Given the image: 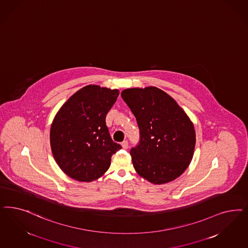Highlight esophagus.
Instances as JSON below:
<instances>
[{
  "label": "esophagus",
  "mask_w": 248,
  "mask_h": 248,
  "mask_svg": "<svg viewBox=\"0 0 248 248\" xmlns=\"http://www.w3.org/2000/svg\"><path fill=\"white\" fill-rule=\"evenodd\" d=\"M121 146H122V148L124 149V150H127L128 148V142L127 140H124L122 143H121Z\"/></svg>",
  "instance_id": "1"
}]
</instances>
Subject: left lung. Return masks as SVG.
I'll return each instance as SVG.
<instances>
[{"instance_id": "8db88e82", "label": "left lung", "mask_w": 248, "mask_h": 248, "mask_svg": "<svg viewBox=\"0 0 248 248\" xmlns=\"http://www.w3.org/2000/svg\"><path fill=\"white\" fill-rule=\"evenodd\" d=\"M136 118L140 141L130 155L137 173L153 184H167L182 175L193 157V123L166 92L156 87L121 92Z\"/></svg>"}]
</instances>
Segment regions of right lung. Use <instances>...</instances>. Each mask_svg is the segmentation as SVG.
Wrapping results in <instances>:
<instances>
[{
    "instance_id": "right-lung-1",
    "label": "right lung",
    "mask_w": 248,
    "mask_h": 248,
    "mask_svg": "<svg viewBox=\"0 0 248 248\" xmlns=\"http://www.w3.org/2000/svg\"><path fill=\"white\" fill-rule=\"evenodd\" d=\"M118 89L88 85L70 96L54 118L50 145L57 165L78 182L90 183L104 174L113 154L121 149L106 126Z\"/></svg>"
}]
</instances>
